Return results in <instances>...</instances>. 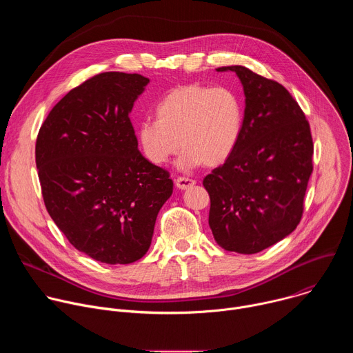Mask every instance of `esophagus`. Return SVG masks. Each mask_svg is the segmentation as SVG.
<instances>
[{
  "label": "esophagus",
  "instance_id": "34e87169",
  "mask_svg": "<svg viewBox=\"0 0 353 353\" xmlns=\"http://www.w3.org/2000/svg\"><path fill=\"white\" fill-rule=\"evenodd\" d=\"M174 184H176V187L179 190H187V188H190V187H192L195 184V180L188 179V177H177Z\"/></svg>",
  "mask_w": 353,
  "mask_h": 353
}]
</instances>
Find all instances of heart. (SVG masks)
Segmentation results:
<instances>
[{"instance_id": "heart-1", "label": "heart", "mask_w": 353, "mask_h": 353, "mask_svg": "<svg viewBox=\"0 0 353 353\" xmlns=\"http://www.w3.org/2000/svg\"><path fill=\"white\" fill-rule=\"evenodd\" d=\"M157 120H143L137 130L145 158L165 165L179 148L180 169L199 163L214 168L223 163L240 139L243 108L237 94L223 86L198 83L169 90L157 106Z\"/></svg>"}]
</instances>
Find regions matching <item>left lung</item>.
Returning a JSON list of instances; mask_svg holds the SVG:
<instances>
[{"label": "left lung", "mask_w": 353, "mask_h": 353, "mask_svg": "<svg viewBox=\"0 0 353 353\" xmlns=\"http://www.w3.org/2000/svg\"><path fill=\"white\" fill-rule=\"evenodd\" d=\"M245 108L240 139L226 162L204 179L210 228L228 251L256 254L289 236L301 219L313 172L309 121L278 82L241 65Z\"/></svg>", "instance_id": "8db88e82"}]
</instances>
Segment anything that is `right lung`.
I'll use <instances>...</instances> for the list:
<instances>
[{"label": "right lung", "mask_w": 353, "mask_h": 353, "mask_svg": "<svg viewBox=\"0 0 353 353\" xmlns=\"http://www.w3.org/2000/svg\"><path fill=\"white\" fill-rule=\"evenodd\" d=\"M149 79L103 72L70 90L36 141L47 212L81 253L105 264L142 259L173 192L169 173L138 150L130 121Z\"/></svg>", "instance_id": "1"}]
</instances>
